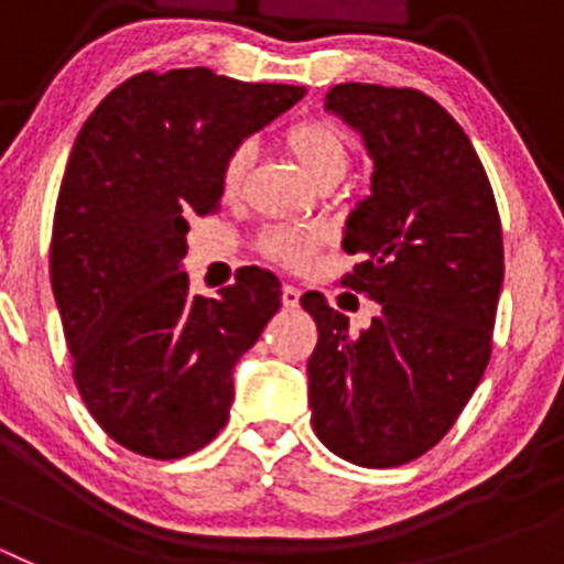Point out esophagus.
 Here are the masks:
<instances>
[{
  "mask_svg": "<svg viewBox=\"0 0 564 564\" xmlns=\"http://www.w3.org/2000/svg\"><path fill=\"white\" fill-rule=\"evenodd\" d=\"M299 299H302V291L293 285L282 288V305L285 307H299Z\"/></svg>",
  "mask_w": 564,
  "mask_h": 564,
  "instance_id": "1",
  "label": "esophagus"
}]
</instances>
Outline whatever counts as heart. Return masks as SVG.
Instances as JSON below:
<instances>
[{"mask_svg": "<svg viewBox=\"0 0 564 564\" xmlns=\"http://www.w3.org/2000/svg\"><path fill=\"white\" fill-rule=\"evenodd\" d=\"M288 149L293 152V158L299 161V166L311 174V181H318L322 174L327 172H344L347 161H350V149L344 134L338 132L333 123L325 121H305L296 123V127L288 129L285 134ZM253 149L248 143L234 149L228 154L226 166H223V194L226 197H237L242 192V183H246L248 166H251ZM259 246L268 257L279 259V262H288V265H296L302 262L311 246V237L307 234L291 231V228H271V231L262 234Z\"/></svg>", "mask_w": 564, "mask_h": 564, "instance_id": "1", "label": "heart"}]
</instances>
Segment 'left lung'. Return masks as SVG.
<instances>
[{
	"label": "left lung",
	"instance_id": "1",
	"mask_svg": "<svg viewBox=\"0 0 564 564\" xmlns=\"http://www.w3.org/2000/svg\"><path fill=\"white\" fill-rule=\"evenodd\" d=\"M361 134L370 194L341 248L361 262L344 285L378 302L361 333L316 291L302 307L318 327L307 401L318 441L364 468L430 452L477 390L502 291L495 192L460 123L417 89L336 84L325 98Z\"/></svg>",
	"mask_w": 564,
	"mask_h": 564
}]
</instances>
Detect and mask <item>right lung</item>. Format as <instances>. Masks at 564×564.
<instances>
[{"label":"right lung","mask_w":564,"mask_h":564,"mask_svg":"<svg viewBox=\"0 0 564 564\" xmlns=\"http://www.w3.org/2000/svg\"><path fill=\"white\" fill-rule=\"evenodd\" d=\"M305 87L246 84L206 67L141 73L84 121L58 188L50 282L73 378L101 430L174 460L226 426L234 364L279 311L257 265L217 296L181 268L188 220L220 206L223 166Z\"/></svg>","instance_id":"add662e5"}]
</instances>
